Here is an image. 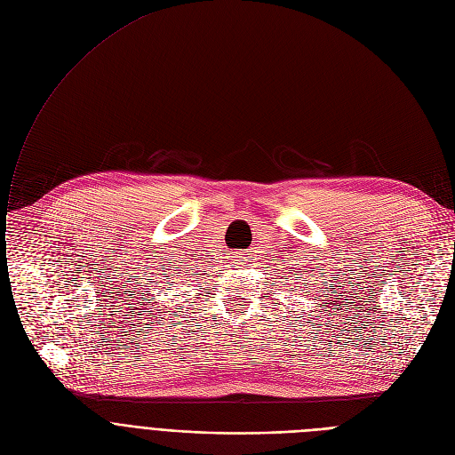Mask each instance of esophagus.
I'll return each mask as SVG.
<instances>
[{"label": "esophagus", "instance_id": "obj_1", "mask_svg": "<svg viewBox=\"0 0 455 455\" xmlns=\"http://www.w3.org/2000/svg\"><path fill=\"white\" fill-rule=\"evenodd\" d=\"M233 260H236V264H240V266H248V262H250V253L240 251V253H236V255L233 257Z\"/></svg>", "mask_w": 455, "mask_h": 455}]
</instances>
